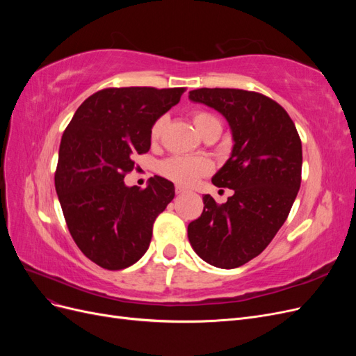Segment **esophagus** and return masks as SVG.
Returning a JSON list of instances; mask_svg holds the SVG:
<instances>
[{"label": "esophagus", "mask_w": 356, "mask_h": 356, "mask_svg": "<svg viewBox=\"0 0 356 356\" xmlns=\"http://www.w3.org/2000/svg\"><path fill=\"white\" fill-rule=\"evenodd\" d=\"M175 191H177V195H184V193H186V188H182V187H177L175 188Z\"/></svg>", "instance_id": "34e87169"}]
</instances>
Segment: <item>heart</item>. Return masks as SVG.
<instances>
[{
  "mask_svg": "<svg viewBox=\"0 0 356 356\" xmlns=\"http://www.w3.org/2000/svg\"><path fill=\"white\" fill-rule=\"evenodd\" d=\"M193 122L196 124V129L202 136L212 131L221 132V122L217 117L207 111H197L193 114ZM165 117H160L153 123L152 131H149V136L153 141L163 134L165 129ZM160 174L166 177L168 179L177 182L179 186H191L203 177L209 174L212 170V165L208 159L204 157H191V156H172L166 160H163L159 166Z\"/></svg>",
  "mask_w": 356,
  "mask_h": 356,
  "instance_id": "b5f03b06",
  "label": "heart"
}]
</instances>
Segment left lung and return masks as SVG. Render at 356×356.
Returning <instances> with one entry per match:
<instances>
[{
  "label": "left lung",
  "instance_id": "8db88e82",
  "mask_svg": "<svg viewBox=\"0 0 356 356\" xmlns=\"http://www.w3.org/2000/svg\"><path fill=\"white\" fill-rule=\"evenodd\" d=\"M188 99L211 106L227 120L233 148L212 177L213 186L233 190L217 204L203 196V212L188 224L195 252L211 266H243L272 242L297 197L301 182V141L281 105L241 89H197Z\"/></svg>",
  "mask_w": 356,
  "mask_h": 356
}]
</instances>
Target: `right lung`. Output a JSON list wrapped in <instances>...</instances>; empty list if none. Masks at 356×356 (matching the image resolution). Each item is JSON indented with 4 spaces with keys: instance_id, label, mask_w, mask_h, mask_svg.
<instances>
[{
    "instance_id": "right-lung-1",
    "label": "right lung",
    "mask_w": 356,
    "mask_h": 356,
    "mask_svg": "<svg viewBox=\"0 0 356 356\" xmlns=\"http://www.w3.org/2000/svg\"><path fill=\"white\" fill-rule=\"evenodd\" d=\"M184 88H113L75 111L59 147L55 187L80 251L106 270L135 264L152 242L153 224L175 196L154 175L144 190L127 187L135 154L152 145L153 123L179 102Z\"/></svg>"
}]
</instances>
